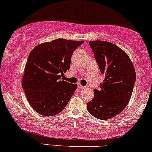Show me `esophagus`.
<instances>
[{
  "instance_id": "obj_1",
  "label": "esophagus",
  "mask_w": 152,
  "mask_h": 152,
  "mask_svg": "<svg viewBox=\"0 0 152 152\" xmlns=\"http://www.w3.org/2000/svg\"><path fill=\"white\" fill-rule=\"evenodd\" d=\"M78 88H79L80 90H83V89L86 88V86H81V84H78Z\"/></svg>"
}]
</instances>
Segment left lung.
Returning <instances> with one entry per match:
<instances>
[{
  "instance_id": "1",
  "label": "left lung",
  "mask_w": 152,
  "mask_h": 152,
  "mask_svg": "<svg viewBox=\"0 0 152 152\" xmlns=\"http://www.w3.org/2000/svg\"><path fill=\"white\" fill-rule=\"evenodd\" d=\"M89 45L105 78L99 90H94L87 109L95 118L108 120L128 104L136 79L135 69L129 56L114 44L96 40L90 41Z\"/></svg>"
}]
</instances>
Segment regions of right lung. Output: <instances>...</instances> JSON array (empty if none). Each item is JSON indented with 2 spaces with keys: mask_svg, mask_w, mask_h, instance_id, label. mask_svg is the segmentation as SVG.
Here are the masks:
<instances>
[{
  "mask_svg": "<svg viewBox=\"0 0 152 152\" xmlns=\"http://www.w3.org/2000/svg\"><path fill=\"white\" fill-rule=\"evenodd\" d=\"M83 41L56 39L39 44L31 51L25 64L22 86L31 107L43 116L61 112L77 88L61 80L70 68L73 52Z\"/></svg>",
  "mask_w": 152,
  "mask_h": 152,
  "instance_id": "obj_1",
  "label": "right lung"
}]
</instances>
